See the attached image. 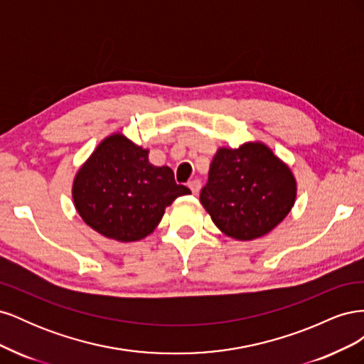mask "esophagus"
Masks as SVG:
<instances>
[{"label":"esophagus","instance_id":"esophagus-1","mask_svg":"<svg viewBox=\"0 0 364 364\" xmlns=\"http://www.w3.org/2000/svg\"><path fill=\"white\" fill-rule=\"evenodd\" d=\"M188 186H190V190L193 191V194H194V196H197V194L200 193L202 183H200V181H199V179H194V181H190V182H188Z\"/></svg>","mask_w":364,"mask_h":364}]
</instances>
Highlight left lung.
Listing matches in <instances>:
<instances>
[{
  "mask_svg": "<svg viewBox=\"0 0 364 364\" xmlns=\"http://www.w3.org/2000/svg\"><path fill=\"white\" fill-rule=\"evenodd\" d=\"M296 181L290 168L259 142L220 149L200 202L215 226L235 240L266 235L290 213Z\"/></svg>",
  "mask_w": 364,
  "mask_h": 364,
  "instance_id": "obj_1",
  "label": "left lung"
}]
</instances>
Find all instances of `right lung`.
Wrapping results in <instances>:
<instances>
[{"label": "right lung", "instance_id": "1", "mask_svg": "<svg viewBox=\"0 0 364 364\" xmlns=\"http://www.w3.org/2000/svg\"><path fill=\"white\" fill-rule=\"evenodd\" d=\"M170 167H155L149 151L127 138H106L77 173L73 197L77 211L98 234L118 241H138L161 222L164 209L179 196Z\"/></svg>", "mask_w": 364, "mask_h": 364}]
</instances>
